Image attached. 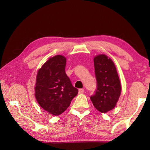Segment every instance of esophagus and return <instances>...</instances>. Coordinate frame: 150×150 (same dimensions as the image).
Wrapping results in <instances>:
<instances>
[{"mask_svg":"<svg viewBox=\"0 0 150 150\" xmlns=\"http://www.w3.org/2000/svg\"><path fill=\"white\" fill-rule=\"evenodd\" d=\"M84 93V89H83V88H79V93Z\"/></svg>","mask_w":150,"mask_h":150,"instance_id":"34e87169","label":"esophagus"}]
</instances>
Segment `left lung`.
<instances>
[{
  "mask_svg": "<svg viewBox=\"0 0 150 150\" xmlns=\"http://www.w3.org/2000/svg\"><path fill=\"white\" fill-rule=\"evenodd\" d=\"M97 88L90 97L96 110L106 113L115 107L121 93V85L115 63L106 55L94 58Z\"/></svg>",
  "mask_w": 150,
  "mask_h": 150,
  "instance_id": "left-lung-1",
  "label": "left lung"
}]
</instances>
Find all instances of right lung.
Wrapping results in <instances>:
<instances>
[{
	"label": "right lung",
	"mask_w": 150,
	"mask_h": 150,
	"mask_svg": "<svg viewBox=\"0 0 150 150\" xmlns=\"http://www.w3.org/2000/svg\"><path fill=\"white\" fill-rule=\"evenodd\" d=\"M65 65L64 56L55 55L42 65L36 76L35 98L40 106L52 115L62 114L78 93L65 73Z\"/></svg>",
	"instance_id": "1"
}]
</instances>
